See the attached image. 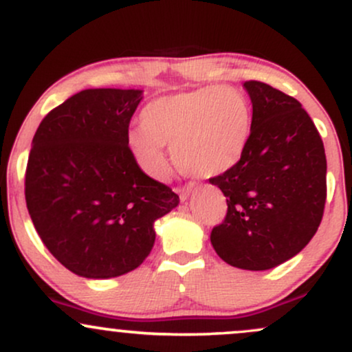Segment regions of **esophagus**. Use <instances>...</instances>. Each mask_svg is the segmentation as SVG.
I'll use <instances>...</instances> for the list:
<instances>
[{"label": "esophagus", "mask_w": 352, "mask_h": 352, "mask_svg": "<svg viewBox=\"0 0 352 352\" xmlns=\"http://www.w3.org/2000/svg\"><path fill=\"white\" fill-rule=\"evenodd\" d=\"M192 188H193V185L192 184H188V185H184V187H179L177 188V193H179V197H180V200L182 201H185L190 197V193H192Z\"/></svg>", "instance_id": "34e87169"}]
</instances>
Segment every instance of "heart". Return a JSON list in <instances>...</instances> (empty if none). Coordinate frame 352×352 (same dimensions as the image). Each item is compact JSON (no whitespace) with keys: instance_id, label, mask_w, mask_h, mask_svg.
<instances>
[{"instance_id":"1","label":"heart","mask_w":352,"mask_h":352,"mask_svg":"<svg viewBox=\"0 0 352 352\" xmlns=\"http://www.w3.org/2000/svg\"><path fill=\"white\" fill-rule=\"evenodd\" d=\"M252 106L240 89L200 87L152 100L140 114V127L127 134V151L152 179H165L172 147L177 167L210 179L233 168L252 135Z\"/></svg>"}]
</instances>
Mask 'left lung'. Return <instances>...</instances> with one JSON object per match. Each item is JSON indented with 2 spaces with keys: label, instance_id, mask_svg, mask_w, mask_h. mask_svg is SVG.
Here are the masks:
<instances>
[{
  "label": "left lung",
  "instance_id": "obj_1",
  "mask_svg": "<svg viewBox=\"0 0 352 352\" xmlns=\"http://www.w3.org/2000/svg\"><path fill=\"white\" fill-rule=\"evenodd\" d=\"M243 87L252 135L235 167L210 179L227 197V217L210 241L225 263L263 272L285 263L318 232L326 204V153L308 112L260 80Z\"/></svg>",
  "mask_w": 352,
  "mask_h": 352
}]
</instances>
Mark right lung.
Segmentation results:
<instances>
[{"instance_id": "add662e5", "label": "right lung", "mask_w": 352, "mask_h": 352, "mask_svg": "<svg viewBox=\"0 0 352 352\" xmlns=\"http://www.w3.org/2000/svg\"><path fill=\"white\" fill-rule=\"evenodd\" d=\"M140 100V89H86L52 109L33 137L28 212L52 256L82 278H116L142 265L153 223L180 201L127 151Z\"/></svg>"}]
</instances>
